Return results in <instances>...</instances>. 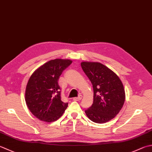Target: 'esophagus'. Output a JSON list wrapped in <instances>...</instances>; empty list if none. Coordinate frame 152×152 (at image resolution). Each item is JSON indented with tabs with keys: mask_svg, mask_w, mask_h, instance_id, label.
<instances>
[{
	"mask_svg": "<svg viewBox=\"0 0 152 152\" xmlns=\"http://www.w3.org/2000/svg\"><path fill=\"white\" fill-rule=\"evenodd\" d=\"M82 96H81V95H80V96H78V97H74L73 100H74V101H80V100L82 99Z\"/></svg>",
	"mask_w": 152,
	"mask_h": 152,
	"instance_id": "1",
	"label": "esophagus"
}]
</instances>
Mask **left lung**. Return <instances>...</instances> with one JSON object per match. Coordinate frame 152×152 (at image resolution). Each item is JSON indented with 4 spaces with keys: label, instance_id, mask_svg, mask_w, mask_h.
Instances as JSON below:
<instances>
[{
    "label": "left lung",
    "instance_id": "obj_1",
    "mask_svg": "<svg viewBox=\"0 0 152 152\" xmlns=\"http://www.w3.org/2000/svg\"><path fill=\"white\" fill-rule=\"evenodd\" d=\"M81 66L93 85L94 102L85 113L96 123L113 119L124 105L125 91L121 80L115 72L99 62H82Z\"/></svg>",
    "mask_w": 152,
    "mask_h": 152
}]
</instances>
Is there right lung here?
I'll use <instances>...</instances> for the list:
<instances>
[{
    "instance_id": "add662e5",
    "label": "right lung",
    "mask_w": 152,
    "mask_h": 152,
    "mask_svg": "<svg viewBox=\"0 0 152 152\" xmlns=\"http://www.w3.org/2000/svg\"><path fill=\"white\" fill-rule=\"evenodd\" d=\"M68 59H55L45 63L32 74L26 89V102L31 113L47 122L58 119L68 103L61 100L59 77L72 64Z\"/></svg>"
}]
</instances>
